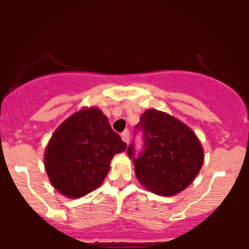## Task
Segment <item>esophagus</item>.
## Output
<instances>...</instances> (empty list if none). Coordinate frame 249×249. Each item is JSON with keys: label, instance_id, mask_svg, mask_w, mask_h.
<instances>
[{"label": "esophagus", "instance_id": "1", "mask_svg": "<svg viewBox=\"0 0 249 249\" xmlns=\"http://www.w3.org/2000/svg\"><path fill=\"white\" fill-rule=\"evenodd\" d=\"M121 138H122V141H123V142H124V143L128 144V142H129V132L128 131L123 132L122 135H121Z\"/></svg>", "mask_w": 249, "mask_h": 249}]
</instances>
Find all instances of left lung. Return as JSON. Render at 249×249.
<instances>
[{"instance_id": "obj_1", "label": "left lung", "mask_w": 249, "mask_h": 249, "mask_svg": "<svg viewBox=\"0 0 249 249\" xmlns=\"http://www.w3.org/2000/svg\"><path fill=\"white\" fill-rule=\"evenodd\" d=\"M144 132V151L133 158L138 182L149 192L169 197L190 186L201 171L204 151L197 135L186 123L167 112L146 109L137 124Z\"/></svg>"}]
</instances>
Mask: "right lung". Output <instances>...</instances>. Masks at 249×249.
Returning <instances> with one entry per match:
<instances>
[{
	"label": "right lung",
	"mask_w": 249,
	"mask_h": 249,
	"mask_svg": "<svg viewBox=\"0 0 249 249\" xmlns=\"http://www.w3.org/2000/svg\"><path fill=\"white\" fill-rule=\"evenodd\" d=\"M126 148L98 107H83L57 127L43 163L57 192L80 198L103 183L113 156Z\"/></svg>",
	"instance_id": "right-lung-1"
}]
</instances>
